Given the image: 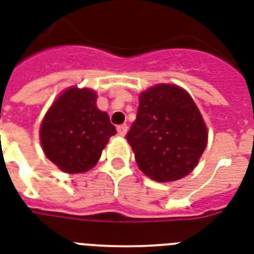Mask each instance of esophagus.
I'll list each match as a JSON object with an SVG mask.
<instances>
[{"label": "esophagus", "instance_id": "esophagus-1", "mask_svg": "<svg viewBox=\"0 0 254 254\" xmlns=\"http://www.w3.org/2000/svg\"><path fill=\"white\" fill-rule=\"evenodd\" d=\"M117 133H119V135H121V137H124V135L127 134V124L119 125V127H117Z\"/></svg>", "mask_w": 254, "mask_h": 254}]
</instances>
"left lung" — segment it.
I'll return each instance as SVG.
<instances>
[{
	"label": "left lung",
	"instance_id": "1",
	"mask_svg": "<svg viewBox=\"0 0 254 254\" xmlns=\"http://www.w3.org/2000/svg\"><path fill=\"white\" fill-rule=\"evenodd\" d=\"M139 107L127 139L138 169L155 182L187 177L199 163L208 130L189 92L177 84H155L139 93Z\"/></svg>",
	"mask_w": 254,
	"mask_h": 254
}]
</instances>
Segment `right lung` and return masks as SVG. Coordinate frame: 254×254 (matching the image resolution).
Returning <instances> with one entry per match:
<instances>
[{"label": "right lung", "mask_w": 254, "mask_h": 254, "mask_svg": "<svg viewBox=\"0 0 254 254\" xmlns=\"http://www.w3.org/2000/svg\"><path fill=\"white\" fill-rule=\"evenodd\" d=\"M96 100L97 93L91 88H65L42 120V150L63 173L81 174L95 167L116 134L109 116L100 111Z\"/></svg>", "instance_id": "add662e5"}]
</instances>
